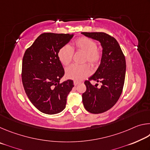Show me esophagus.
<instances>
[{
	"label": "esophagus",
	"instance_id": "obj_1",
	"mask_svg": "<svg viewBox=\"0 0 150 150\" xmlns=\"http://www.w3.org/2000/svg\"><path fill=\"white\" fill-rule=\"evenodd\" d=\"M73 83H74V85L75 86H77L79 83V82H78V81H74V82H73Z\"/></svg>",
	"mask_w": 150,
	"mask_h": 150
}]
</instances>
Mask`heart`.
<instances>
[{
    "mask_svg": "<svg viewBox=\"0 0 150 150\" xmlns=\"http://www.w3.org/2000/svg\"><path fill=\"white\" fill-rule=\"evenodd\" d=\"M73 50L84 54L82 63L88 62L92 67L97 66L101 60L102 54L97 48V44L89 38L82 36L79 38L74 42V46L65 45L57 52V57L63 65L67 66L71 62ZM90 69L86 64L81 65H72L65 70V75L68 79L75 81H81L90 75Z\"/></svg>",
    "mask_w": 150,
    "mask_h": 150,
    "instance_id": "obj_1",
    "label": "heart"
}]
</instances>
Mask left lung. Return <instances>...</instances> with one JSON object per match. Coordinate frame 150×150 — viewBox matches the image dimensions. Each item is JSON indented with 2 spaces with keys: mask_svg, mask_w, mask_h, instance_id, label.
Returning <instances> with one entry per match:
<instances>
[{
  "mask_svg": "<svg viewBox=\"0 0 150 150\" xmlns=\"http://www.w3.org/2000/svg\"><path fill=\"white\" fill-rule=\"evenodd\" d=\"M85 36L97 40L103 47L100 64L94 75L85 81L87 89L83 93L85 108L93 114L103 113L115 105L122 92L126 74V59L115 38L104 32H81ZM102 83L93 86L90 81Z\"/></svg>",
  "mask_w": 150,
  "mask_h": 150,
  "instance_id": "obj_1",
  "label": "left lung"
}]
</instances>
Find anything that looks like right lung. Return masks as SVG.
<instances>
[{
    "label": "right lung",
    "instance_id": "right-lung-1",
    "mask_svg": "<svg viewBox=\"0 0 150 150\" xmlns=\"http://www.w3.org/2000/svg\"><path fill=\"white\" fill-rule=\"evenodd\" d=\"M73 35L44 33L24 53L22 84L33 105L43 113L55 115L64 110L67 96L74 87L70 79L59 83L65 71L57 57L58 51Z\"/></svg>",
    "mask_w": 150,
    "mask_h": 150
}]
</instances>
